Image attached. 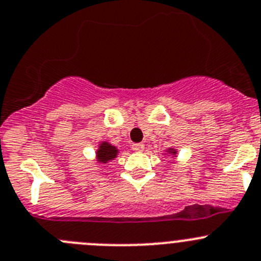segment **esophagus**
Returning <instances> with one entry per match:
<instances>
[{"label":"esophagus","mask_w":261,"mask_h":261,"mask_svg":"<svg viewBox=\"0 0 261 261\" xmlns=\"http://www.w3.org/2000/svg\"><path fill=\"white\" fill-rule=\"evenodd\" d=\"M131 149H133L134 151H143L144 150V144H141V143L133 144V145H131Z\"/></svg>","instance_id":"34e87169"}]
</instances>
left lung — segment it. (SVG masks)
I'll return each mask as SVG.
<instances>
[{
	"instance_id": "left-lung-1",
	"label": "left lung",
	"mask_w": 261,
	"mask_h": 261,
	"mask_svg": "<svg viewBox=\"0 0 261 261\" xmlns=\"http://www.w3.org/2000/svg\"><path fill=\"white\" fill-rule=\"evenodd\" d=\"M169 153H172V155H174V154H176V151H174V150H173V149H172V150H171V151H169Z\"/></svg>"
}]
</instances>
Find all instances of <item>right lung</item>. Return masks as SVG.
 Wrapping results in <instances>:
<instances>
[{
    "instance_id": "add662e5",
    "label": "right lung",
    "mask_w": 261,
    "mask_h": 261,
    "mask_svg": "<svg viewBox=\"0 0 261 261\" xmlns=\"http://www.w3.org/2000/svg\"><path fill=\"white\" fill-rule=\"evenodd\" d=\"M117 149L113 145L108 143H102L99 145V149L97 151V159L100 163H107V162L112 161L117 155Z\"/></svg>"
}]
</instances>
